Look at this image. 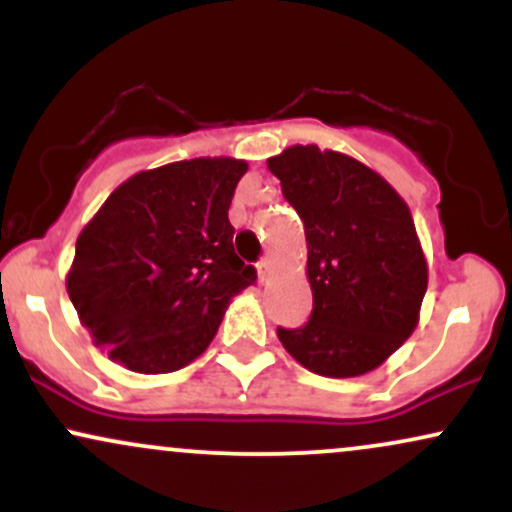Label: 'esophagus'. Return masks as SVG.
I'll use <instances>...</instances> for the list:
<instances>
[{
  "label": "esophagus",
  "instance_id": "34e87169",
  "mask_svg": "<svg viewBox=\"0 0 512 512\" xmlns=\"http://www.w3.org/2000/svg\"><path fill=\"white\" fill-rule=\"evenodd\" d=\"M257 274H260V281L272 279L274 267H272V260H269V257H262L260 264H257Z\"/></svg>",
  "mask_w": 512,
  "mask_h": 512
}]
</instances>
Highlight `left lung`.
Masks as SVG:
<instances>
[{
	"instance_id": "8db88e82",
	"label": "left lung",
	"mask_w": 512,
	"mask_h": 512,
	"mask_svg": "<svg viewBox=\"0 0 512 512\" xmlns=\"http://www.w3.org/2000/svg\"><path fill=\"white\" fill-rule=\"evenodd\" d=\"M308 243L313 313L279 342L325 378H356L392 356L419 322L428 267L402 197L356 158L291 146L269 158Z\"/></svg>"
}]
</instances>
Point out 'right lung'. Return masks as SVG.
I'll return each mask as SVG.
<instances>
[{
    "instance_id": "obj_1",
    "label": "right lung",
    "mask_w": 512,
    "mask_h": 512,
    "mask_svg": "<svg viewBox=\"0 0 512 512\" xmlns=\"http://www.w3.org/2000/svg\"><path fill=\"white\" fill-rule=\"evenodd\" d=\"M238 158L142 170L76 238L67 291L81 325L134 373H173L211 344L231 298L255 284L228 221Z\"/></svg>"
}]
</instances>
